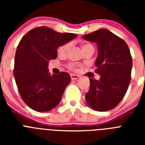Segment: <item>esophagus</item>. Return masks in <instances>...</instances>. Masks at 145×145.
<instances>
[{"instance_id": "34e87169", "label": "esophagus", "mask_w": 145, "mask_h": 145, "mask_svg": "<svg viewBox=\"0 0 145 145\" xmlns=\"http://www.w3.org/2000/svg\"><path fill=\"white\" fill-rule=\"evenodd\" d=\"M71 80H77L78 78H80V77L78 76V75L71 74Z\"/></svg>"}]
</instances>
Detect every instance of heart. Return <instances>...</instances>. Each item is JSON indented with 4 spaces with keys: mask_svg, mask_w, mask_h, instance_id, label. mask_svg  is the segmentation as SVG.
<instances>
[{
    "mask_svg": "<svg viewBox=\"0 0 145 145\" xmlns=\"http://www.w3.org/2000/svg\"><path fill=\"white\" fill-rule=\"evenodd\" d=\"M71 44L69 43H67V44H65L61 46H59L58 49H57V54L59 55V56H64L67 54V52H68V50L70 48ZM89 46H93L92 45L89 44H84L82 45V48L83 50H85L86 48H88ZM67 68L69 69V70L71 71H76L77 70V65L74 62H70L67 65Z\"/></svg>",
    "mask_w": 145,
    "mask_h": 145,
    "instance_id": "1",
    "label": "heart"
}]
</instances>
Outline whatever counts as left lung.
<instances>
[{
    "mask_svg": "<svg viewBox=\"0 0 145 145\" xmlns=\"http://www.w3.org/2000/svg\"><path fill=\"white\" fill-rule=\"evenodd\" d=\"M83 38L96 43L99 55L95 71L100 79L89 78L86 103L98 111H108L122 101L131 81L133 59L126 42L107 29H99Z\"/></svg>",
    "mask_w": 145,
    "mask_h": 145,
    "instance_id": "8db88e82",
    "label": "left lung"
}]
</instances>
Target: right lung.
<instances>
[{
  "label": "right lung",
  "instance_id": "add662e5",
  "mask_svg": "<svg viewBox=\"0 0 145 145\" xmlns=\"http://www.w3.org/2000/svg\"><path fill=\"white\" fill-rule=\"evenodd\" d=\"M40 26L26 33L17 46L13 75L24 102L34 110L49 111L59 105L70 74L50 75L49 61L57 57V48L77 37Z\"/></svg>",
  "mask_w": 145,
  "mask_h": 145
}]
</instances>
